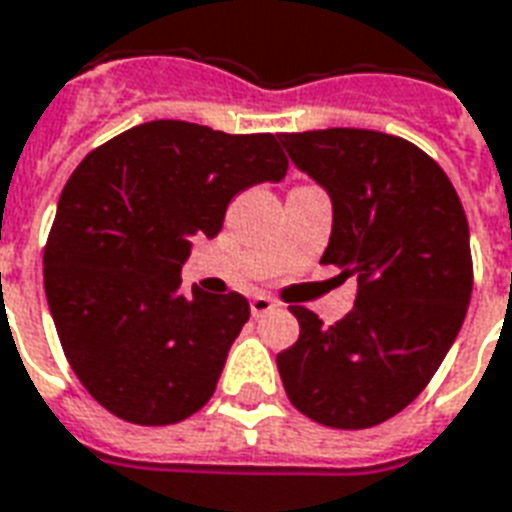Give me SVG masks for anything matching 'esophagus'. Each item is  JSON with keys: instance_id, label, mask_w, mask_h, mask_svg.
I'll use <instances>...</instances> for the list:
<instances>
[{"instance_id": "1", "label": "esophagus", "mask_w": 512, "mask_h": 512, "mask_svg": "<svg viewBox=\"0 0 512 512\" xmlns=\"http://www.w3.org/2000/svg\"><path fill=\"white\" fill-rule=\"evenodd\" d=\"M249 309H252V317H263V314L274 312L276 301L274 298H268V295H255V298L249 301Z\"/></svg>"}]
</instances>
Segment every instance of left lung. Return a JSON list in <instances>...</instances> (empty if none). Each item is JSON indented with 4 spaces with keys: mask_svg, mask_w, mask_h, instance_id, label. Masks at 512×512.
<instances>
[{
    "mask_svg": "<svg viewBox=\"0 0 512 512\" xmlns=\"http://www.w3.org/2000/svg\"><path fill=\"white\" fill-rule=\"evenodd\" d=\"M279 140L331 198L320 263L355 276L358 293L336 325L293 306L301 336L276 366L306 418L369 429L404 410L456 342L472 295L467 214L445 170L410 140L347 127Z\"/></svg>",
    "mask_w": 512,
    "mask_h": 512,
    "instance_id": "left-lung-1",
    "label": "left lung"
}]
</instances>
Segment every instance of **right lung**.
Returning a JSON list of instances; mask_svg holds the SVG:
<instances>
[{
	"mask_svg": "<svg viewBox=\"0 0 512 512\" xmlns=\"http://www.w3.org/2000/svg\"><path fill=\"white\" fill-rule=\"evenodd\" d=\"M285 173L276 135L173 119L121 132L75 168L45 244V298L73 372L116 418L168 426L214 396L249 301L181 293L189 238L217 236L238 192Z\"/></svg>",
	"mask_w": 512,
	"mask_h": 512,
	"instance_id": "right-lung-1",
	"label": "right lung"
}]
</instances>
